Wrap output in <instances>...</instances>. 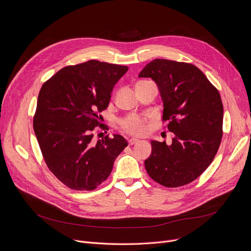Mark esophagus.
Wrapping results in <instances>:
<instances>
[{
    "label": "esophagus",
    "instance_id": "esophagus-1",
    "mask_svg": "<svg viewBox=\"0 0 251 251\" xmlns=\"http://www.w3.org/2000/svg\"><path fill=\"white\" fill-rule=\"evenodd\" d=\"M138 142H139V140H138V139H134V138H132V139H130V140L128 141V145H129V146L135 145V144H137Z\"/></svg>",
    "mask_w": 251,
    "mask_h": 251
}]
</instances>
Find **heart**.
I'll return each mask as SVG.
<instances>
[{"instance_id": "1", "label": "heart", "mask_w": 251, "mask_h": 251, "mask_svg": "<svg viewBox=\"0 0 251 251\" xmlns=\"http://www.w3.org/2000/svg\"><path fill=\"white\" fill-rule=\"evenodd\" d=\"M144 82H147V81H141L138 84L144 83ZM120 127L125 133L132 136H142L144 135L147 131L145 120L135 115H130L120 120Z\"/></svg>"}]
</instances>
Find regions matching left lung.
Masks as SVG:
<instances>
[{
    "instance_id": "left-lung-1",
    "label": "left lung",
    "mask_w": 251,
    "mask_h": 251,
    "mask_svg": "<svg viewBox=\"0 0 251 251\" xmlns=\"http://www.w3.org/2000/svg\"><path fill=\"white\" fill-rule=\"evenodd\" d=\"M158 85L163 122L175 137L172 144L152 141L145 161L148 175L167 188L188 185L198 178L217 155L223 137L224 106L219 90L196 65L156 58L140 73Z\"/></svg>"
}]
</instances>
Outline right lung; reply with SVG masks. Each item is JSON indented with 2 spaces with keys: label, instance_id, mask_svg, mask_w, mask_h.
<instances>
[{
  "label": "right lung",
  "instance_id": "1",
  "mask_svg": "<svg viewBox=\"0 0 251 251\" xmlns=\"http://www.w3.org/2000/svg\"><path fill=\"white\" fill-rule=\"evenodd\" d=\"M127 70L92 59L61 68L41 88L33 130L48 168L71 190H95L127 147L120 135L93 140L94 129L102 128L99 113L108 107L114 85Z\"/></svg>",
  "mask_w": 251,
  "mask_h": 251
}]
</instances>
